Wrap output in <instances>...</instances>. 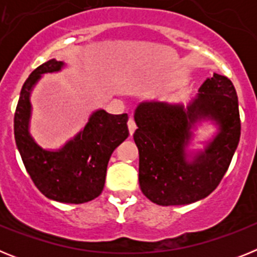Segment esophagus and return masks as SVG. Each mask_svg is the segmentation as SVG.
Instances as JSON below:
<instances>
[{"label": "esophagus", "mask_w": 257, "mask_h": 257, "mask_svg": "<svg viewBox=\"0 0 257 257\" xmlns=\"http://www.w3.org/2000/svg\"><path fill=\"white\" fill-rule=\"evenodd\" d=\"M127 126H128V131H130V135H133V134L135 133V130H136V122H135V119H134L133 117L128 119V122H127Z\"/></svg>", "instance_id": "34e87169"}]
</instances>
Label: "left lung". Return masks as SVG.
I'll return each mask as SVG.
<instances>
[{"mask_svg":"<svg viewBox=\"0 0 257 257\" xmlns=\"http://www.w3.org/2000/svg\"><path fill=\"white\" fill-rule=\"evenodd\" d=\"M212 117L220 133L192 164L185 160L190 127L199 117ZM134 140L139 149V183L143 194L160 206L189 205L216 189L231 162L240 138L234 85L213 74L188 106L142 103L135 112Z\"/></svg>","mask_w":257,"mask_h":257,"instance_id":"1","label":"left lung"}]
</instances>
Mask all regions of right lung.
Instances as JSON below:
<instances>
[{"instance_id": "right-lung-1", "label": "right lung", "mask_w": 257, "mask_h": 257, "mask_svg": "<svg viewBox=\"0 0 257 257\" xmlns=\"http://www.w3.org/2000/svg\"><path fill=\"white\" fill-rule=\"evenodd\" d=\"M61 67V61L51 59L29 74L14 115V135L23 163L37 189L54 201L79 205L103 192L109 158L128 136V115L109 114L100 109L63 149L49 152L40 148L28 133L29 94L41 74L56 72Z\"/></svg>"}]
</instances>
